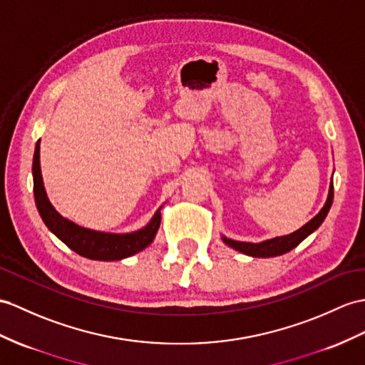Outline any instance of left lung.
Wrapping results in <instances>:
<instances>
[{"instance_id": "left-lung-1", "label": "left lung", "mask_w": 365, "mask_h": 365, "mask_svg": "<svg viewBox=\"0 0 365 365\" xmlns=\"http://www.w3.org/2000/svg\"><path fill=\"white\" fill-rule=\"evenodd\" d=\"M333 204V180L330 184V190H328V198L324 204V207L321 209V212L317 213L314 218H311L305 226H302L300 229H297L296 232L288 234V235H282V237H274L269 240H264V242L260 243H250V242H237V240L232 238H226L225 235L221 237L223 238V242L232 247V250L246 254V255H251V257H277V255H283L289 252L291 250H294L297 245H300L304 240L309 235L313 234L314 230L324 223V220L327 217L328 210H330Z\"/></svg>"}]
</instances>
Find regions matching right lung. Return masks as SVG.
I'll return each mask as SVG.
<instances>
[{
    "label": "right lung",
    "mask_w": 365,
    "mask_h": 365,
    "mask_svg": "<svg viewBox=\"0 0 365 365\" xmlns=\"http://www.w3.org/2000/svg\"><path fill=\"white\" fill-rule=\"evenodd\" d=\"M32 176H34V197L35 204L44 225L60 238L69 250H73L78 255L86 257L90 260L101 262H114L122 260L127 257L135 255L153 242L158 232L159 225H161V207H159L153 218L142 227L128 234H111L101 232V230H93L88 227H82L76 225L60 213L52 206L46 190H44L41 168H40V140L35 144L34 161H32Z\"/></svg>",
    "instance_id": "right-lung-1"
}]
</instances>
